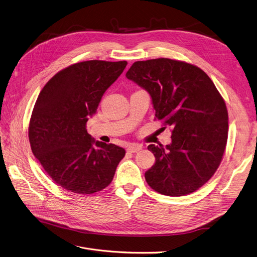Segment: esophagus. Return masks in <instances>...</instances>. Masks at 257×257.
<instances>
[{"mask_svg":"<svg viewBox=\"0 0 257 257\" xmlns=\"http://www.w3.org/2000/svg\"><path fill=\"white\" fill-rule=\"evenodd\" d=\"M143 149V146L142 145H139V144H132L130 145L128 148H127V152L129 153H136L139 152L140 150Z\"/></svg>","mask_w":257,"mask_h":257,"instance_id":"esophagus-1","label":"esophagus"}]
</instances>
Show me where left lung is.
Masks as SVG:
<instances>
[{
	"label": "left lung",
	"mask_w": 257,
	"mask_h": 257,
	"mask_svg": "<svg viewBox=\"0 0 257 257\" xmlns=\"http://www.w3.org/2000/svg\"><path fill=\"white\" fill-rule=\"evenodd\" d=\"M126 77L149 92L155 119L173 128L172 144L148 147L156 158L145 174L148 185L168 196L196 191L223 158L228 135L224 99L206 72L183 61L135 62Z\"/></svg>",
	"instance_id": "8db88e82"
}]
</instances>
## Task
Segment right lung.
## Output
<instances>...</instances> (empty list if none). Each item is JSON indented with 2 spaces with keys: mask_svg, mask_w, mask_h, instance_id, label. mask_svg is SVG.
<instances>
[{
  "mask_svg": "<svg viewBox=\"0 0 257 257\" xmlns=\"http://www.w3.org/2000/svg\"><path fill=\"white\" fill-rule=\"evenodd\" d=\"M126 65L72 64L51 77L36 100L29 125L32 152L50 179L68 191L87 195L104 189L125 156L123 148L95 142L85 127Z\"/></svg>",
  "mask_w": 257,
  "mask_h": 257,
  "instance_id": "obj_1",
  "label": "right lung"
}]
</instances>
